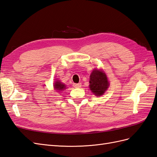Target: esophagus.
<instances>
[{"mask_svg":"<svg viewBox=\"0 0 157 157\" xmlns=\"http://www.w3.org/2000/svg\"><path fill=\"white\" fill-rule=\"evenodd\" d=\"M73 86L75 87V88H80L82 86V84L81 83H78V84H76V83H74L73 84Z\"/></svg>","mask_w":157,"mask_h":157,"instance_id":"esophagus-1","label":"esophagus"}]
</instances>
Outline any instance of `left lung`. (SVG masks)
Returning <instances> with one entry per match:
<instances>
[{
	"label": "left lung",
	"instance_id": "left-lung-1",
	"mask_svg": "<svg viewBox=\"0 0 157 157\" xmlns=\"http://www.w3.org/2000/svg\"><path fill=\"white\" fill-rule=\"evenodd\" d=\"M89 87L96 96H100L107 90L109 82L106 74L102 70L94 69L90 76Z\"/></svg>",
	"mask_w": 157,
	"mask_h": 157
}]
</instances>
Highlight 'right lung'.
Instances as JSON below:
<instances>
[{"label": "right lung", "mask_w": 157, "mask_h": 157, "mask_svg": "<svg viewBox=\"0 0 157 157\" xmlns=\"http://www.w3.org/2000/svg\"><path fill=\"white\" fill-rule=\"evenodd\" d=\"M54 88L55 90H57L56 92H59V91H61V90H63L64 89H65L66 86L65 84H64L63 83L60 82L59 80H56V81H55V83L54 84Z\"/></svg>", "instance_id": "right-lung-1"}]
</instances>
